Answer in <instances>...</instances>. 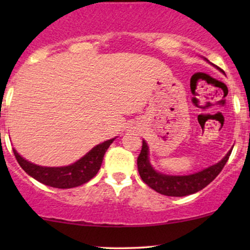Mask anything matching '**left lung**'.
<instances>
[{
	"mask_svg": "<svg viewBox=\"0 0 250 250\" xmlns=\"http://www.w3.org/2000/svg\"><path fill=\"white\" fill-rule=\"evenodd\" d=\"M230 154L231 150H229L219 163L196 174L186 175V176H169L154 170L148 160V146L143 141L141 153L137 157V169L143 182L157 193L166 196H186V195L197 193L207 187L221 173Z\"/></svg>",
	"mask_w": 250,
	"mask_h": 250,
	"instance_id": "1",
	"label": "left lung"
}]
</instances>
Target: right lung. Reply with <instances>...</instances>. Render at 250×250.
I'll use <instances>...</instances> for the list:
<instances>
[{"mask_svg": "<svg viewBox=\"0 0 250 250\" xmlns=\"http://www.w3.org/2000/svg\"><path fill=\"white\" fill-rule=\"evenodd\" d=\"M113 141L114 139H111L96 146L82 159L67 167H41L28 162L16 153L15 149L13 151L19 165L31 177L50 187L68 189L82 186L95 176L101 168L103 156Z\"/></svg>", "mask_w": 250, "mask_h": 250, "instance_id": "right-lung-1", "label": "right lung"}]
</instances>
